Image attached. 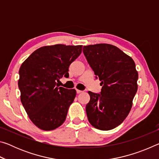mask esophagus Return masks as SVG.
<instances>
[{
    "label": "esophagus",
    "instance_id": "1",
    "mask_svg": "<svg viewBox=\"0 0 159 159\" xmlns=\"http://www.w3.org/2000/svg\"><path fill=\"white\" fill-rule=\"evenodd\" d=\"M76 93H77L78 94H79V93H83V91L80 90H76Z\"/></svg>",
    "mask_w": 159,
    "mask_h": 159
}]
</instances>
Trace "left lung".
Instances as JSON below:
<instances>
[{"mask_svg":"<svg viewBox=\"0 0 159 159\" xmlns=\"http://www.w3.org/2000/svg\"><path fill=\"white\" fill-rule=\"evenodd\" d=\"M83 52L102 86L100 94L89 91L88 119L93 127L109 130L128 116L138 90V73L130 56L113 45H85Z\"/></svg>","mask_w":159,"mask_h":159,"instance_id":"8db88e82","label":"left lung"}]
</instances>
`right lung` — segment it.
<instances>
[{
  "mask_svg": "<svg viewBox=\"0 0 159 159\" xmlns=\"http://www.w3.org/2000/svg\"><path fill=\"white\" fill-rule=\"evenodd\" d=\"M82 45L57 44L39 48L20 66V99L34 124L55 130L66 119L76 95L74 89L59 87L60 78L69 76V67L82 52Z\"/></svg>",
  "mask_w": 159,
  "mask_h": 159,
  "instance_id": "right-lung-1",
  "label": "right lung"
}]
</instances>
